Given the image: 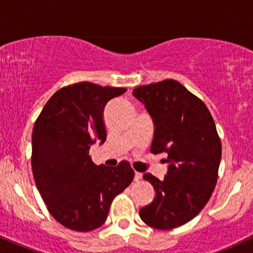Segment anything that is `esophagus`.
<instances>
[{"label":"esophagus","instance_id":"1","mask_svg":"<svg viewBox=\"0 0 253 253\" xmlns=\"http://www.w3.org/2000/svg\"><path fill=\"white\" fill-rule=\"evenodd\" d=\"M141 178H143V173H141V172H135V175H134V181H135V182H139Z\"/></svg>","mask_w":253,"mask_h":253}]
</instances>
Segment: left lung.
Returning <instances> with one entry per match:
<instances>
[{"label":"left lung","mask_w":253,"mask_h":253,"mask_svg":"<svg viewBox=\"0 0 253 253\" xmlns=\"http://www.w3.org/2000/svg\"><path fill=\"white\" fill-rule=\"evenodd\" d=\"M133 95L155 123L150 151L167 153L169 163L163 181L144 175L156 196L139 215L153 228L179 227L203 210L216 185L221 141L215 123L201 98L175 80L136 86Z\"/></svg>","instance_id":"8db88e82"}]
</instances>
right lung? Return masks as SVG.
<instances>
[{"mask_svg": "<svg viewBox=\"0 0 253 253\" xmlns=\"http://www.w3.org/2000/svg\"><path fill=\"white\" fill-rule=\"evenodd\" d=\"M127 89L80 82L57 90L36 120L32 171L51 215L65 227L89 232L102 226L114 197L132 183L128 162L95 165L90 145L107 138L103 110Z\"/></svg>", "mask_w": 253, "mask_h": 253, "instance_id": "add662e5", "label": "right lung"}]
</instances>
